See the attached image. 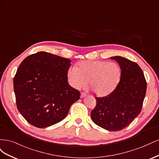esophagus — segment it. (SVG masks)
<instances>
[{
    "mask_svg": "<svg viewBox=\"0 0 159 159\" xmlns=\"http://www.w3.org/2000/svg\"><path fill=\"white\" fill-rule=\"evenodd\" d=\"M86 95H87V94H86V93H84V92H81V98H85Z\"/></svg>",
    "mask_w": 159,
    "mask_h": 159,
    "instance_id": "obj_1",
    "label": "esophagus"
}]
</instances>
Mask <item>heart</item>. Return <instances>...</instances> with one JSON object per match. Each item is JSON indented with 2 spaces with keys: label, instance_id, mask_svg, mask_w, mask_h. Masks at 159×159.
Listing matches in <instances>:
<instances>
[{
  "label": "heart",
  "instance_id": "obj_1",
  "mask_svg": "<svg viewBox=\"0 0 159 159\" xmlns=\"http://www.w3.org/2000/svg\"><path fill=\"white\" fill-rule=\"evenodd\" d=\"M121 78V70L115 62L102 60H84L68 71L70 84L75 89L89 85L98 96H105L115 89Z\"/></svg>",
  "mask_w": 159,
  "mask_h": 159
}]
</instances>
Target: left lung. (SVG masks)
Here are the masks:
<instances>
[{
    "label": "left lung",
    "mask_w": 159,
    "mask_h": 159,
    "mask_svg": "<svg viewBox=\"0 0 159 159\" xmlns=\"http://www.w3.org/2000/svg\"><path fill=\"white\" fill-rule=\"evenodd\" d=\"M121 70L117 88L103 98H95L96 106L91 117L97 125L110 131H118L129 126L141 113L147 91L143 72L135 62L121 56L111 57Z\"/></svg>",
    "instance_id": "8db88e82"
}]
</instances>
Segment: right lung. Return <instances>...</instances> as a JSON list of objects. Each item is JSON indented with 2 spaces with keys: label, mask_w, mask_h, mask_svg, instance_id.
I'll return each mask as SVG.
<instances>
[{
  "label": "right lung",
  "mask_w": 159,
  "mask_h": 159,
  "mask_svg": "<svg viewBox=\"0 0 159 159\" xmlns=\"http://www.w3.org/2000/svg\"><path fill=\"white\" fill-rule=\"evenodd\" d=\"M71 60L39 52L19 66L14 78L18 110L33 126L45 128L62 121L80 92L68 82Z\"/></svg>",
  "instance_id": "obj_1"
}]
</instances>
